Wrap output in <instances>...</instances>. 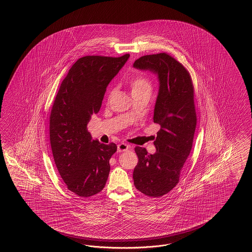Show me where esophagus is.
<instances>
[{"label":"esophagus","mask_w":252,"mask_h":252,"mask_svg":"<svg viewBox=\"0 0 252 252\" xmlns=\"http://www.w3.org/2000/svg\"><path fill=\"white\" fill-rule=\"evenodd\" d=\"M130 149V146L127 145L126 143H120L117 145V152L118 153H123L126 151H128Z\"/></svg>","instance_id":"34e87169"}]
</instances>
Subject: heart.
Returning a JSON list of instances; mask_svg holds the SVG:
<instances>
[{
    "mask_svg": "<svg viewBox=\"0 0 252 252\" xmlns=\"http://www.w3.org/2000/svg\"><path fill=\"white\" fill-rule=\"evenodd\" d=\"M131 94L136 95L139 93H150L152 92V83L150 80L143 76H137L130 82Z\"/></svg>",
    "mask_w": 252,
    "mask_h": 252,
    "instance_id": "1",
    "label": "heart"
}]
</instances>
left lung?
I'll list each match as a JSON object with an SVG mask.
<instances>
[{"instance_id": "obj_1", "label": "left lung", "mask_w": 252, "mask_h": 252, "mask_svg": "<svg viewBox=\"0 0 252 252\" xmlns=\"http://www.w3.org/2000/svg\"><path fill=\"white\" fill-rule=\"evenodd\" d=\"M134 68L150 71L159 80L153 122L160 126L154 145L156 153L136 147L138 162L133 172L137 189L157 198L172 190L190 153L197 115L189 73L167 54L145 55L133 63Z\"/></svg>"}]
</instances>
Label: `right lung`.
I'll list each match as a JSON object with an SVG mask.
<instances>
[{
	"instance_id": "right-lung-1",
	"label": "right lung",
	"mask_w": 252,
	"mask_h": 252,
	"mask_svg": "<svg viewBox=\"0 0 252 252\" xmlns=\"http://www.w3.org/2000/svg\"><path fill=\"white\" fill-rule=\"evenodd\" d=\"M85 56L69 69L54 99L50 116V140L54 162L69 190L92 197L103 189L109 160L116 152L92 139L87 126L99 113L107 86L129 58Z\"/></svg>"
}]
</instances>
